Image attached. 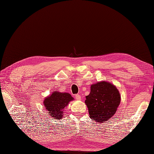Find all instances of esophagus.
<instances>
[{"mask_svg":"<svg viewBox=\"0 0 154 154\" xmlns=\"http://www.w3.org/2000/svg\"><path fill=\"white\" fill-rule=\"evenodd\" d=\"M75 99H76L77 100H81V97H80V95L79 94H76V95H75Z\"/></svg>","mask_w":154,"mask_h":154,"instance_id":"34e87169","label":"esophagus"}]
</instances>
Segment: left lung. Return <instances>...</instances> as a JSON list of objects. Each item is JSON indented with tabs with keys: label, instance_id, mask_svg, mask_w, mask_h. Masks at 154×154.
<instances>
[{
	"label": "left lung",
	"instance_id": "obj_1",
	"mask_svg": "<svg viewBox=\"0 0 154 154\" xmlns=\"http://www.w3.org/2000/svg\"><path fill=\"white\" fill-rule=\"evenodd\" d=\"M85 103L90 118L96 123H103L114 116L120 105L121 97L114 84L100 81L91 86V92Z\"/></svg>",
	"mask_w": 154,
	"mask_h": 154
}]
</instances>
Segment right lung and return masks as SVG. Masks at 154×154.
Wrapping results in <instances>:
<instances>
[{"label": "right lung", "mask_w": 154, "mask_h": 154, "mask_svg": "<svg viewBox=\"0 0 154 154\" xmlns=\"http://www.w3.org/2000/svg\"><path fill=\"white\" fill-rule=\"evenodd\" d=\"M74 99L67 92H60L56 91L46 97L43 103L45 109L48 112V114L53 119L59 120L63 117V109Z\"/></svg>", "instance_id": "obj_1"}]
</instances>
